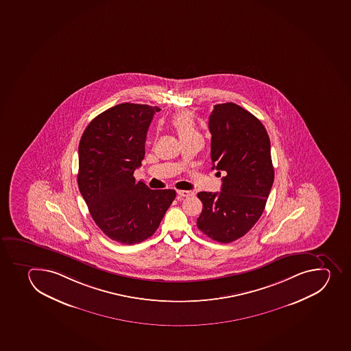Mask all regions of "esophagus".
Wrapping results in <instances>:
<instances>
[{
	"label": "esophagus",
	"mask_w": 351,
	"mask_h": 351,
	"mask_svg": "<svg viewBox=\"0 0 351 351\" xmlns=\"http://www.w3.org/2000/svg\"><path fill=\"white\" fill-rule=\"evenodd\" d=\"M177 195H180V197H190V195H193V192H191V191H184V190H177Z\"/></svg>",
	"instance_id": "34e87169"
}]
</instances>
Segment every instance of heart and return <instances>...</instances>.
Wrapping results in <instances>:
<instances>
[{
    "label": "heart",
    "instance_id": "obj_1",
    "mask_svg": "<svg viewBox=\"0 0 351 351\" xmlns=\"http://www.w3.org/2000/svg\"><path fill=\"white\" fill-rule=\"evenodd\" d=\"M171 124L174 127L177 135L183 143L195 137H201L195 118L190 111H183L175 114L174 117L171 118Z\"/></svg>",
    "mask_w": 351,
    "mask_h": 351
}]
</instances>
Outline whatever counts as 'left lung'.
Listing matches in <instances>:
<instances>
[{
  "label": "left lung",
  "instance_id": "left-lung-1",
  "mask_svg": "<svg viewBox=\"0 0 351 351\" xmlns=\"http://www.w3.org/2000/svg\"><path fill=\"white\" fill-rule=\"evenodd\" d=\"M213 169L225 171L221 192H199L204 204L197 226L221 243L243 237L264 213L274 182L271 141L258 118L228 102L209 117Z\"/></svg>",
  "mask_w": 351,
  "mask_h": 351
}]
</instances>
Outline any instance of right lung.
<instances>
[{
    "label": "right lung",
    "mask_w": 351,
    "mask_h": 351,
    "mask_svg": "<svg viewBox=\"0 0 351 351\" xmlns=\"http://www.w3.org/2000/svg\"><path fill=\"white\" fill-rule=\"evenodd\" d=\"M158 111L147 104H117L90 121L78 145L80 194L95 224L119 243L152 237L176 197L175 190H150L133 176Z\"/></svg>",
    "instance_id": "add662e5"
}]
</instances>
